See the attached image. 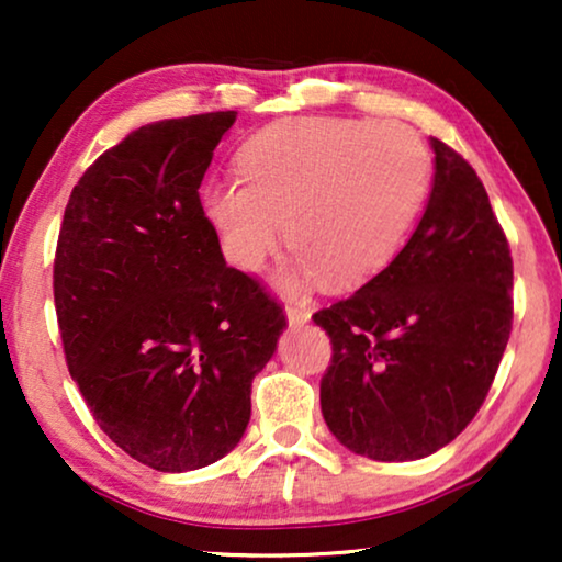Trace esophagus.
<instances>
[{
  "mask_svg": "<svg viewBox=\"0 0 562 562\" xmlns=\"http://www.w3.org/2000/svg\"><path fill=\"white\" fill-rule=\"evenodd\" d=\"M286 319L289 327H304L312 319V312L304 306H286Z\"/></svg>",
  "mask_w": 562,
  "mask_h": 562,
  "instance_id": "obj_1",
  "label": "esophagus"
}]
</instances>
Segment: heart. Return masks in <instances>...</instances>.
Segmentation results:
<instances>
[{
    "mask_svg": "<svg viewBox=\"0 0 562 562\" xmlns=\"http://www.w3.org/2000/svg\"><path fill=\"white\" fill-rule=\"evenodd\" d=\"M237 173L202 189L229 263L258 271L286 233V286L345 291L398 256L425 202L429 153L402 122L291 117L243 143Z\"/></svg>",
    "mask_w": 562,
    "mask_h": 562,
    "instance_id": "obj_1",
    "label": "heart"
}]
</instances>
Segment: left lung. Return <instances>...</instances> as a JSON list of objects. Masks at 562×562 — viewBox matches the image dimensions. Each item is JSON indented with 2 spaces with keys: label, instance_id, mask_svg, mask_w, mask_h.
Masks as SVG:
<instances>
[{
  "label": "left lung",
  "instance_id": "1",
  "mask_svg": "<svg viewBox=\"0 0 562 562\" xmlns=\"http://www.w3.org/2000/svg\"><path fill=\"white\" fill-rule=\"evenodd\" d=\"M435 179L402 252L319 310L333 342L319 383L329 432L383 463L419 460L481 409L512 333L509 243L471 164L429 137Z\"/></svg>",
  "mask_w": 562,
  "mask_h": 562
}]
</instances>
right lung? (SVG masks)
<instances>
[{"instance_id": "1", "label": "right lung", "mask_w": 562, "mask_h": 562, "mask_svg": "<svg viewBox=\"0 0 562 562\" xmlns=\"http://www.w3.org/2000/svg\"><path fill=\"white\" fill-rule=\"evenodd\" d=\"M237 112L143 125L71 191L53 296L71 379L97 425L137 463H217L250 422L252 379L283 310L229 268L199 187Z\"/></svg>"}]
</instances>
